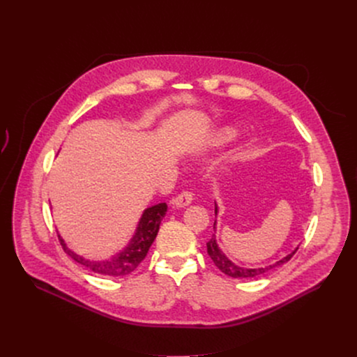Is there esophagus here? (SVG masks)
I'll use <instances>...</instances> for the list:
<instances>
[{
    "label": "esophagus",
    "mask_w": 357,
    "mask_h": 357,
    "mask_svg": "<svg viewBox=\"0 0 357 357\" xmlns=\"http://www.w3.org/2000/svg\"><path fill=\"white\" fill-rule=\"evenodd\" d=\"M192 199H193V193L189 192V190H183V192H181V193L175 197L174 203H175V205H176L178 208H183V206H188V205H189V203L192 202Z\"/></svg>",
    "instance_id": "34e87169"
}]
</instances>
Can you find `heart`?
Wrapping results in <instances>:
<instances>
[{
  "instance_id": "heart-1",
  "label": "heart",
  "mask_w": 357,
  "mask_h": 357,
  "mask_svg": "<svg viewBox=\"0 0 357 357\" xmlns=\"http://www.w3.org/2000/svg\"><path fill=\"white\" fill-rule=\"evenodd\" d=\"M233 135H234V132H233L231 130H223V131H220V132L216 135L215 142H216V144H225V142H227Z\"/></svg>"
}]
</instances>
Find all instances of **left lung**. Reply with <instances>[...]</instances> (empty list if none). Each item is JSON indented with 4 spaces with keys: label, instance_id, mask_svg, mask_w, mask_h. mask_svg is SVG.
Returning a JSON list of instances; mask_svg holds the SVG:
<instances>
[{
    "label": "left lung",
    "instance_id": "1",
    "mask_svg": "<svg viewBox=\"0 0 357 357\" xmlns=\"http://www.w3.org/2000/svg\"><path fill=\"white\" fill-rule=\"evenodd\" d=\"M215 213L218 215V206H215ZM215 225H216V222H215ZM213 229H215V226H213ZM206 245H208V254L211 256V259L213 260L215 266H216L222 273H225L226 275L233 277V278H256V277L264 275L266 273H268V271L277 268L278 266H281V264L289 261L291 257L295 254V251L298 250V248H296L295 251H292L291 254H288L287 257H284L282 260H280V261H277V263H274V264H271V266L261 267V268H244V267L236 266L234 263H231V261L225 256V254L222 252V250L219 248V245H218L215 237H212V238L208 241Z\"/></svg>",
    "mask_w": 357,
    "mask_h": 357
}]
</instances>
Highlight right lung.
Listing matches in <instances>:
<instances>
[{
	"instance_id": "obj_1",
	"label": "right lung",
	"mask_w": 357,
	"mask_h": 357,
	"mask_svg": "<svg viewBox=\"0 0 357 357\" xmlns=\"http://www.w3.org/2000/svg\"><path fill=\"white\" fill-rule=\"evenodd\" d=\"M167 203H158L155 206H151L144 211L142 218L139 219L137 231L134 237L131 238L130 244L124 248L123 252H120L119 256H114L110 260H103V261H91L80 257L79 254L73 252L69 250L63 241V238L58 234L59 241L68 254L69 257H72L76 263L87 267L90 271L101 274V275H110V277H123L130 273H132L138 264L145 259L146 252L152 244V241L155 240L161 220L164 219L167 213Z\"/></svg>"
}]
</instances>
